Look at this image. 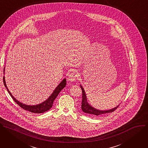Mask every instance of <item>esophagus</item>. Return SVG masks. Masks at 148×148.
<instances>
[{"instance_id": "obj_1", "label": "esophagus", "mask_w": 148, "mask_h": 148, "mask_svg": "<svg viewBox=\"0 0 148 148\" xmlns=\"http://www.w3.org/2000/svg\"><path fill=\"white\" fill-rule=\"evenodd\" d=\"M77 77H78V73L76 72H73L69 74L68 77V80L71 82H73L76 80Z\"/></svg>"}]
</instances>
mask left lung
I'll return each mask as SVG.
<instances>
[{"mask_svg":"<svg viewBox=\"0 0 148 148\" xmlns=\"http://www.w3.org/2000/svg\"><path fill=\"white\" fill-rule=\"evenodd\" d=\"M80 88L82 89V111L85 113L91 114V115H93V116H99V115H101V114H103L112 112L114 110H115L118 108V107L119 106V105H118L114 108H113L112 109L108 110H97V109L94 108L93 107H92L91 105H90L88 103L87 98H86V96L85 90L83 88V87L81 86V85H80Z\"/></svg>","mask_w":148,"mask_h":148,"instance_id":"left-lung-1","label":"left lung"}]
</instances>
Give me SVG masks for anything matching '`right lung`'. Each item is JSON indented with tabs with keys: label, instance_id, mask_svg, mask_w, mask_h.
Listing matches in <instances>:
<instances>
[{
	"label": "right lung",
	"instance_id": "add662e5",
	"mask_svg": "<svg viewBox=\"0 0 148 148\" xmlns=\"http://www.w3.org/2000/svg\"><path fill=\"white\" fill-rule=\"evenodd\" d=\"M4 71H5V68H4ZM3 83H4L5 86L7 89L8 92L9 93L10 95L13 98V99L14 100V101L16 103H17L19 106H21L23 109H25L26 110H28V111H29L30 112H32V113H43L47 111L48 110H49L52 107L53 101L56 99V97L58 96V95H59L60 92L65 87L66 85V79H64L59 84V85L56 88V89H55L53 92L52 93V95L50 96H49L48 99H46L45 102H42L40 104H39V105H33V106L23 104L22 103L19 102L18 101H17L15 99V98L12 96V95L11 94V93L9 92V89L7 88V86H6V82H5V76H3Z\"/></svg>",
	"mask_w": 148,
	"mask_h": 148
}]
</instances>
